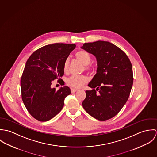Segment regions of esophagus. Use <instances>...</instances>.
<instances>
[{"instance_id":"1","label":"esophagus","mask_w":157,"mask_h":157,"mask_svg":"<svg viewBox=\"0 0 157 157\" xmlns=\"http://www.w3.org/2000/svg\"><path fill=\"white\" fill-rule=\"evenodd\" d=\"M71 92H72V93H73V92H75L77 91L78 90H77V89H74V88H71Z\"/></svg>"}]
</instances>
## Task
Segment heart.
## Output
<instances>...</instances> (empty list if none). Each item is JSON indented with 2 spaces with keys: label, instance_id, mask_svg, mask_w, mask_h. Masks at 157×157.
<instances>
[{
  "label": "heart",
  "instance_id": "obj_1",
  "mask_svg": "<svg viewBox=\"0 0 157 157\" xmlns=\"http://www.w3.org/2000/svg\"><path fill=\"white\" fill-rule=\"evenodd\" d=\"M77 59L84 66L86 70L91 69V67L88 66L90 63L91 58L90 54L84 50H79L75 54ZM69 70V59L65 60L63 64V71L67 73ZM88 82V78L85 75H72L67 80V85L74 88H80Z\"/></svg>",
  "mask_w": 157,
  "mask_h": 157
}]
</instances>
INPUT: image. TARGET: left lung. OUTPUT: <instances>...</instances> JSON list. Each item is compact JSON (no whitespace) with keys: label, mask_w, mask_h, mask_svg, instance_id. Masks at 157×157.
<instances>
[{"label":"left lung","mask_w":157,"mask_h":157,"mask_svg":"<svg viewBox=\"0 0 157 157\" xmlns=\"http://www.w3.org/2000/svg\"><path fill=\"white\" fill-rule=\"evenodd\" d=\"M81 48L94 55L97 62V73L88 84L92 90H86L83 107L97 120H109L129 97L134 80L132 64L121 49L109 42L86 43Z\"/></svg>","instance_id":"1"}]
</instances>
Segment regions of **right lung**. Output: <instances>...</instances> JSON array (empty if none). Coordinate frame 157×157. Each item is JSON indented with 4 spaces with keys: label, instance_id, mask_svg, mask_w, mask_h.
Returning <instances> with one entry per match:
<instances>
[{
    "label": "right lung",
    "instance_id": "obj_1",
    "mask_svg": "<svg viewBox=\"0 0 157 157\" xmlns=\"http://www.w3.org/2000/svg\"><path fill=\"white\" fill-rule=\"evenodd\" d=\"M75 46L65 44L46 45L28 59L21 81L22 98L26 109L36 120L48 121L63 108L70 88L65 86L56 90L51 88V84L55 79H61L64 62Z\"/></svg>",
    "mask_w": 157,
    "mask_h": 157
}]
</instances>
